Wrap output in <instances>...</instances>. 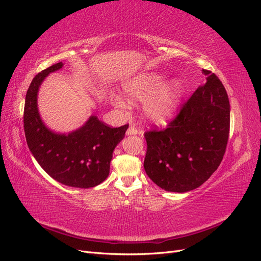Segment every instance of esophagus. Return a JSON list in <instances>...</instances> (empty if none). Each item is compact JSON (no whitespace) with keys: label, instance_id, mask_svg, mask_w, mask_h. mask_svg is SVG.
<instances>
[{"label":"esophagus","instance_id":"obj_1","mask_svg":"<svg viewBox=\"0 0 261 261\" xmlns=\"http://www.w3.org/2000/svg\"><path fill=\"white\" fill-rule=\"evenodd\" d=\"M137 134H143V133H141V130H138L134 125H130L127 132H126V135H137Z\"/></svg>","mask_w":261,"mask_h":261}]
</instances>
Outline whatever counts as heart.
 Masks as SVG:
<instances>
[{
	"instance_id": "obj_1",
	"label": "heart",
	"mask_w": 261,
	"mask_h": 261,
	"mask_svg": "<svg viewBox=\"0 0 261 261\" xmlns=\"http://www.w3.org/2000/svg\"><path fill=\"white\" fill-rule=\"evenodd\" d=\"M167 77L160 73L140 74L123 84V91L130 102L147 101L144 112L149 121L156 124L168 122L175 113L181 94V84L178 81L165 83ZM115 108L126 109L128 103L118 96H112Z\"/></svg>"
}]
</instances>
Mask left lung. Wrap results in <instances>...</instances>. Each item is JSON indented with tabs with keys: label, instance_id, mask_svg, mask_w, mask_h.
Wrapping results in <instances>:
<instances>
[{
	"label": "left lung",
	"instance_id": "1",
	"mask_svg": "<svg viewBox=\"0 0 261 261\" xmlns=\"http://www.w3.org/2000/svg\"><path fill=\"white\" fill-rule=\"evenodd\" d=\"M207 83L181 106L165 129L145 133L144 168L167 192L186 193L199 187L220 165L230 133V101L224 86L210 70Z\"/></svg>",
	"mask_w": 261,
	"mask_h": 261
}]
</instances>
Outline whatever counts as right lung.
Wrapping results in <instances>:
<instances>
[{"label":"right lung","instance_id":"add662e5","mask_svg":"<svg viewBox=\"0 0 261 261\" xmlns=\"http://www.w3.org/2000/svg\"><path fill=\"white\" fill-rule=\"evenodd\" d=\"M62 67L60 62L42 70L29 86L23 109L27 145L40 167L59 183L77 188L94 187L109 176L113 151L128 125L111 128L91 115L82 127L68 134L46 127L39 114L38 91L44 78Z\"/></svg>","mask_w":261,"mask_h":261}]
</instances>
